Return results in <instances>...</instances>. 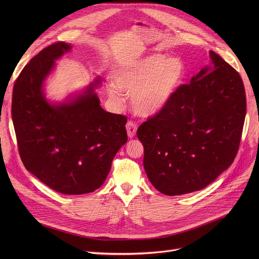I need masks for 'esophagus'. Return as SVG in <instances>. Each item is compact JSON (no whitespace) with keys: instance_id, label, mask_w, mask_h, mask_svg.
<instances>
[{"instance_id":"34e87169","label":"esophagus","mask_w":259,"mask_h":259,"mask_svg":"<svg viewBox=\"0 0 259 259\" xmlns=\"http://www.w3.org/2000/svg\"><path fill=\"white\" fill-rule=\"evenodd\" d=\"M126 129H127V134H128V138L129 139H133L135 137V134H137V130H138V126L135 122L129 120L126 125Z\"/></svg>"}]
</instances>
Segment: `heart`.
Returning a JSON list of instances; mask_svg holds the SVG:
<instances>
[{"instance_id": "1", "label": "heart", "mask_w": 259, "mask_h": 259, "mask_svg": "<svg viewBox=\"0 0 259 259\" xmlns=\"http://www.w3.org/2000/svg\"><path fill=\"white\" fill-rule=\"evenodd\" d=\"M185 77V65L178 58L150 54L128 60L115 66L112 72L114 87L108 93L117 100L119 91L131 95V106L139 115L150 117L169 105Z\"/></svg>"}]
</instances>
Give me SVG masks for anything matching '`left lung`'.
<instances>
[{"instance_id":"obj_1","label":"left lung","mask_w":259,"mask_h":259,"mask_svg":"<svg viewBox=\"0 0 259 259\" xmlns=\"http://www.w3.org/2000/svg\"><path fill=\"white\" fill-rule=\"evenodd\" d=\"M209 57L211 65L138 129L146 174L162 194L206 188L238 151L247 110L242 79L219 54L210 51Z\"/></svg>"}]
</instances>
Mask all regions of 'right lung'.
Listing matches in <instances>:
<instances>
[{
	"instance_id": "add662e5",
	"label": "right lung",
	"mask_w": 259,
	"mask_h": 259,
	"mask_svg": "<svg viewBox=\"0 0 259 259\" xmlns=\"http://www.w3.org/2000/svg\"><path fill=\"white\" fill-rule=\"evenodd\" d=\"M71 49L54 43L30 60L13 86L11 113L25 168L54 191L79 195L104 184L128 137L126 116L100 106V76L62 103L46 99L45 80Z\"/></svg>"
}]
</instances>
